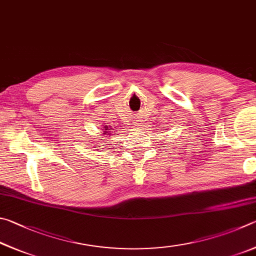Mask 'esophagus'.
Instances as JSON below:
<instances>
[{"label": "esophagus", "instance_id": "34e87169", "mask_svg": "<svg viewBox=\"0 0 256 256\" xmlns=\"http://www.w3.org/2000/svg\"><path fill=\"white\" fill-rule=\"evenodd\" d=\"M136 126H138V124H136Z\"/></svg>", "mask_w": 256, "mask_h": 256}]
</instances>
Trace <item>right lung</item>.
<instances>
[{"label": "right lung", "instance_id": "right-lung-1", "mask_svg": "<svg viewBox=\"0 0 256 256\" xmlns=\"http://www.w3.org/2000/svg\"><path fill=\"white\" fill-rule=\"evenodd\" d=\"M106 129H104V135H112V130H114V129L112 128H109V127H104Z\"/></svg>", "mask_w": 256, "mask_h": 256}]
</instances>
